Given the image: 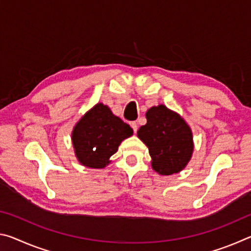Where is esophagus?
Wrapping results in <instances>:
<instances>
[{
	"instance_id": "34e87169",
	"label": "esophagus",
	"mask_w": 251,
	"mask_h": 251,
	"mask_svg": "<svg viewBox=\"0 0 251 251\" xmlns=\"http://www.w3.org/2000/svg\"><path fill=\"white\" fill-rule=\"evenodd\" d=\"M130 126H131V128H133L134 133H137V129H138L137 123H136V122H131V123H130Z\"/></svg>"
}]
</instances>
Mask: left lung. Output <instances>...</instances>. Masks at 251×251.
Returning <instances> with one entry per match:
<instances>
[{"label": "left lung", "mask_w": 251, "mask_h": 251, "mask_svg": "<svg viewBox=\"0 0 251 251\" xmlns=\"http://www.w3.org/2000/svg\"><path fill=\"white\" fill-rule=\"evenodd\" d=\"M147 123L137 136L151 157V167L163 176L181 172L194 152L193 131L179 114L160 104L146 112Z\"/></svg>", "instance_id": "8db88e82"}]
</instances>
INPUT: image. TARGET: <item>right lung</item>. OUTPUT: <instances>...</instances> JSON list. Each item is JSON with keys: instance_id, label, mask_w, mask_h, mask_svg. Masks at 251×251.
<instances>
[{"instance_id": "1", "label": "right lung", "mask_w": 251, "mask_h": 251, "mask_svg": "<svg viewBox=\"0 0 251 251\" xmlns=\"http://www.w3.org/2000/svg\"><path fill=\"white\" fill-rule=\"evenodd\" d=\"M133 129L112 113L107 105L97 103L87 110L72 130V143L78 163L88 168H104Z\"/></svg>"}]
</instances>
